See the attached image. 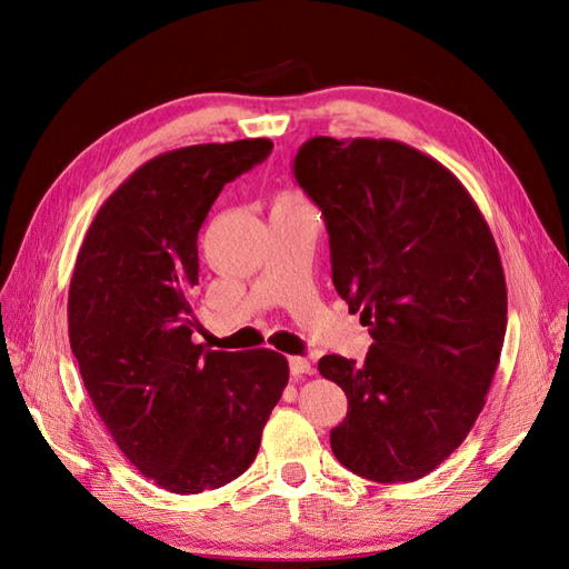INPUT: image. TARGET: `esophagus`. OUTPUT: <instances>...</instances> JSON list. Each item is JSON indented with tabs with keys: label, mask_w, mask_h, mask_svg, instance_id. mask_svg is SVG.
<instances>
[{
	"label": "esophagus",
	"mask_w": 569,
	"mask_h": 569,
	"mask_svg": "<svg viewBox=\"0 0 569 569\" xmlns=\"http://www.w3.org/2000/svg\"><path fill=\"white\" fill-rule=\"evenodd\" d=\"M289 370H291V375H311L313 366H311V360H306L301 356H291L289 358Z\"/></svg>",
	"instance_id": "obj_1"
}]
</instances>
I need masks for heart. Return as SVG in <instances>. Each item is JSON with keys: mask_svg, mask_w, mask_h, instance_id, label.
Listing matches in <instances>:
<instances>
[{"mask_svg": "<svg viewBox=\"0 0 569 569\" xmlns=\"http://www.w3.org/2000/svg\"><path fill=\"white\" fill-rule=\"evenodd\" d=\"M280 201H297V199H295V197H289V194H287V197H282Z\"/></svg>", "mask_w": 569, "mask_h": 569, "instance_id": "heart-1", "label": "heart"}]
</instances>
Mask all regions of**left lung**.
Masks as SVG:
<instances>
[{"label":"left lung","instance_id":"8db88e82","mask_svg":"<svg viewBox=\"0 0 569 569\" xmlns=\"http://www.w3.org/2000/svg\"><path fill=\"white\" fill-rule=\"evenodd\" d=\"M295 178L322 211L337 295L372 337L363 366L318 363L349 399L332 453L358 477L416 481L468 437L501 358L493 234L451 170L403 142L313 137Z\"/></svg>","mask_w":569,"mask_h":569}]
</instances>
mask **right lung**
Wrapping results in <instances>:
<instances>
[{
    "mask_svg": "<svg viewBox=\"0 0 569 569\" xmlns=\"http://www.w3.org/2000/svg\"><path fill=\"white\" fill-rule=\"evenodd\" d=\"M272 142L166 151L97 211L68 289V337L118 449L173 493L226 487L253 462L289 380L282 353L194 343L197 237L220 189Z\"/></svg>",
    "mask_w": 569,
    "mask_h": 569,
    "instance_id": "right-lung-1",
    "label": "right lung"
}]
</instances>
